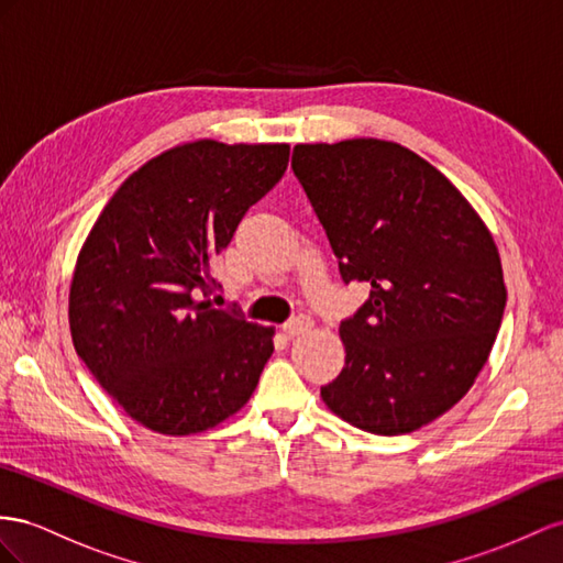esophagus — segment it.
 I'll return each mask as SVG.
<instances>
[{"label": "esophagus", "instance_id": "34e87169", "mask_svg": "<svg viewBox=\"0 0 563 563\" xmlns=\"http://www.w3.org/2000/svg\"><path fill=\"white\" fill-rule=\"evenodd\" d=\"M311 328H313V321L309 319V316H295V319H290L283 325V333L287 338H299V335L309 333Z\"/></svg>", "mask_w": 563, "mask_h": 563}]
</instances>
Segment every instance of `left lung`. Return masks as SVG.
<instances>
[{"instance_id": "obj_1", "label": "left lung", "mask_w": 563, "mask_h": 563, "mask_svg": "<svg viewBox=\"0 0 563 563\" xmlns=\"http://www.w3.org/2000/svg\"><path fill=\"white\" fill-rule=\"evenodd\" d=\"M292 170L342 280L371 285L340 325L344 368L321 399L373 435L428 426L471 390L501 325L493 235L435 166L397 142L297 144Z\"/></svg>"}]
</instances>
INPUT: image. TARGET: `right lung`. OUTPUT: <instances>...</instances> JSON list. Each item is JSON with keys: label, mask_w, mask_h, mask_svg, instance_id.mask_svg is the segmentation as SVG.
I'll return each mask as SVG.
<instances>
[{"label": "right lung", "mask_w": 563, "mask_h": 563, "mask_svg": "<svg viewBox=\"0 0 563 563\" xmlns=\"http://www.w3.org/2000/svg\"><path fill=\"white\" fill-rule=\"evenodd\" d=\"M290 144L185 142L140 166L99 213L68 295L70 338L140 426L192 435L238 413L273 328L213 309L211 262L287 168Z\"/></svg>", "instance_id": "right-lung-1"}]
</instances>
